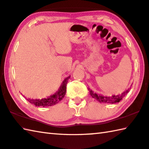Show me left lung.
<instances>
[{
  "label": "left lung",
  "mask_w": 149,
  "mask_h": 149,
  "mask_svg": "<svg viewBox=\"0 0 149 149\" xmlns=\"http://www.w3.org/2000/svg\"><path fill=\"white\" fill-rule=\"evenodd\" d=\"M130 88L127 90V91L123 92V94L121 95H113L112 97H104V96H102L101 95H99L95 94V93L93 92L92 90H89L90 94L91 95L93 98H94L95 100L100 101V103H109V104H113L116 103H119L122 99H123L125 95H127V93L129 92V90Z\"/></svg>",
  "instance_id": "obj_1"
}]
</instances>
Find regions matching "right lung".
<instances>
[{
    "label": "right lung",
    "instance_id": "right-lung-1",
    "mask_svg": "<svg viewBox=\"0 0 149 149\" xmlns=\"http://www.w3.org/2000/svg\"><path fill=\"white\" fill-rule=\"evenodd\" d=\"M70 76L66 78L64 80L62 85L60 87L59 91L55 93L53 95L50 96L48 98L42 99V100H31V99H28V101L30 103L34 104V105L37 107H49L57 104L59 101L63 100L64 96L66 94V84L68 83Z\"/></svg>",
    "mask_w": 149,
    "mask_h": 149
}]
</instances>
